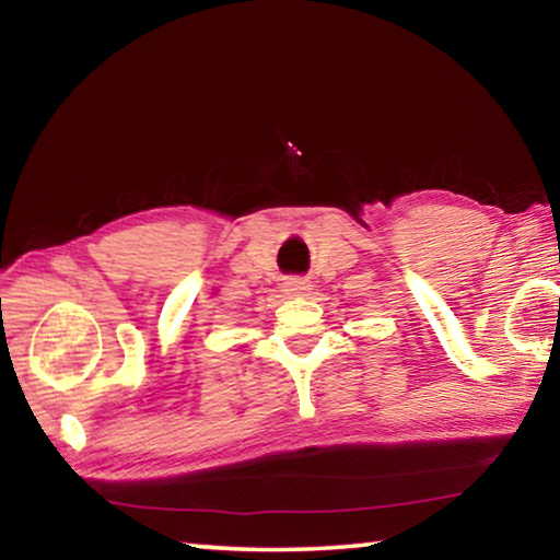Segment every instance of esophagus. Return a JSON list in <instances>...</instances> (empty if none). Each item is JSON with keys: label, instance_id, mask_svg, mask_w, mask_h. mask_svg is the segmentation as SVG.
I'll return each mask as SVG.
<instances>
[{"label": "esophagus", "instance_id": "1", "mask_svg": "<svg viewBox=\"0 0 560 560\" xmlns=\"http://www.w3.org/2000/svg\"><path fill=\"white\" fill-rule=\"evenodd\" d=\"M308 289H311V283H308L306 279L293 277V279H287V281H283V291L291 293V296H303V293H306Z\"/></svg>", "mask_w": 560, "mask_h": 560}]
</instances>
